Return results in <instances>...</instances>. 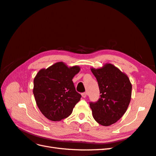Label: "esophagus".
I'll list each match as a JSON object with an SVG mask.
<instances>
[{
    "label": "esophagus",
    "mask_w": 156,
    "mask_h": 156,
    "mask_svg": "<svg viewBox=\"0 0 156 156\" xmlns=\"http://www.w3.org/2000/svg\"><path fill=\"white\" fill-rule=\"evenodd\" d=\"M87 96V93H82V97H83V98H86Z\"/></svg>",
    "instance_id": "obj_1"
}]
</instances>
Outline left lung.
<instances>
[{"mask_svg":"<svg viewBox=\"0 0 156 156\" xmlns=\"http://www.w3.org/2000/svg\"><path fill=\"white\" fill-rule=\"evenodd\" d=\"M99 87L101 97L96 102H90L94 119L102 126L116 123L130 104L132 84L126 73L111 63L101 68H90Z\"/></svg>","mask_w":156,"mask_h":156,"instance_id":"8db88e82","label":"left lung"}]
</instances>
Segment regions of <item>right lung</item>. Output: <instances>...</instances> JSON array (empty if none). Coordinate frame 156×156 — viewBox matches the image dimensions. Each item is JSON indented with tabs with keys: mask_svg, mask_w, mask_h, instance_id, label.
<instances>
[{
	"mask_svg": "<svg viewBox=\"0 0 156 156\" xmlns=\"http://www.w3.org/2000/svg\"><path fill=\"white\" fill-rule=\"evenodd\" d=\"M80 67H68L62 62L41 69L34 79L33 93L36 105L45 117L60 121L69 116L81 95L75 90L73 79Z\"/></svg>",
	"mask_w": 156,
	"mask_h": 156,
	"instance_id": "right-lung-1",
	"label": "right lung"
}]
</instances>
